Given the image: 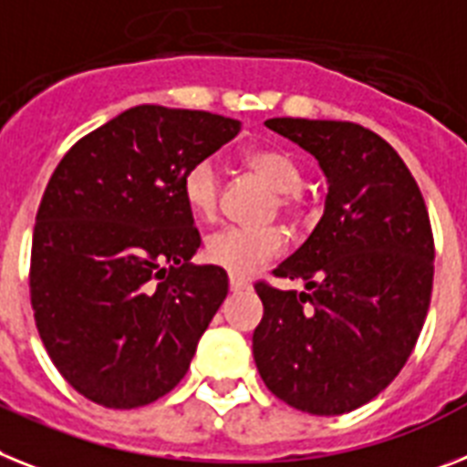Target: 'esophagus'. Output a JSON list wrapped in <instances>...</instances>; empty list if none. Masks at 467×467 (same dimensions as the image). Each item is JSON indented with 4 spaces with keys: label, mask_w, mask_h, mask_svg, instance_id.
I'll use <instances>...</instances> for the list:
<instances>
[{
    "label": "esophagus",
    "mask_w": 467,
    "mask_h": 467,
    "mask_svg": "<svg viewBox=\"0 0 467 467\" xmlns=\"http://www.w3.org/2000/svg\"><path fill=\"white\" fill-rule=\"evenodd\" d=\"M244 289H249V285L242 277L230 275V292H244Z\"/></svg>",
    "instance_id": "34e87169"
}]
</instances>
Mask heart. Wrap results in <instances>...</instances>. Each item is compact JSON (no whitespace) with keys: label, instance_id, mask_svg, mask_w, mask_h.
I'll return each mask as SVG.
<instances>
[{"label":"heart","instance_id":"heart-1","mask_svg":"<svg viewBox=\"0 0 467 467\" xmlns=\"http://www.w3.org/2000/svg\"><path fill=\"white\" fill-rule=\"evenodd\" d=\"M246 168L280 192L277 203L282 211L294 213L301 206L304 171L296 161L280 149L252 147L242 154ZM221 168L213 159L192 163L182 175V199L187 209L199 221H213L221 206ZM285 246V237L275 227H225L218 230L203 244L206 261L233 275H254L270 258H275Z\"/></svg>","mask_w":467,"mask_h":467}]
</instances>
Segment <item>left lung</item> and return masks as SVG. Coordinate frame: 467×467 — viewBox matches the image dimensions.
<instances>
[{
  "mask_svg": "<svg viewBox=\"0 0 467 467\" xmlns=\"http://www.w3.org/2000/svg\"><path fill=\"white\" fill-rule=\"evenodd\" d=\"M265 128L316 156L327 197L308 240L273 270L308 292L256 285L254 360L292 409L342 415L378 397L418 342L432 296L430 215L401 156L363 125L270 119Z\"/></svg>",
  "mask_w": 467,
  "mask_h": 467,
  "instance_id": "obj_1",
  "label": "left lung"
}]
</instances>
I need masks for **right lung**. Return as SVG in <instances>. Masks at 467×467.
Listing matches in <instances>:
<instances>
[{"instance_id": "1", "label": "right lung", "mask_w": 467, "mask_h": 467, "mask_svg": "<svg viewBox=\"0 0 467 467\" xmlns=\"http://www.w3.org/2000/svg\"><path fill=\"white\" fill-rule=\"evenodd\" d=\"M237 132L225 116L142 104L54 171L35 218L30 301L47 354L89 401L137 409L185 378L227 273L190 264L202 237L182 175Z\"/></svg>"}]
</instances>
